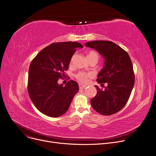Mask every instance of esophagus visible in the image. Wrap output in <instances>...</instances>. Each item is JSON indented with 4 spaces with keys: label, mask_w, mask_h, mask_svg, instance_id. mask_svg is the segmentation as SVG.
<instances>
[{
    "label": "esophagus",
    "mask_w": 156,
    "mask_h": 156,
    "mask_svg": "<svg viewBox=\"0 0 156 156\" xmlns=\"http://www.w3.org/2000/svg\"><path fill=\"white\" fill-rule=\"evenodd\" d=\"M87 87V85H84V84L79 83V88H80V89H84V88H85Z\"/></svg>",
    "instance_id": "obj_1"
}]
</instances>
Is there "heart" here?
Instances as JSON below:
<instances>
[{"label": "heart", "instance_id": "heart-1", "mask_svg": "<svg viewBox=\"0 0 156 156\" xmlns=\"http://www.w3.org/2000/svg\"><path fill=\"white\" fill-rule=\"evenodd\" d=\"M90 57H96L98 59V55L96 51H90L87 55V58ZM75 77L80 82L84 83H87L88 81V80L92 77V74L90 73L80 72L75 75Z\"/></svg>", "mask_w": 156, "mask_h": 156}]
</instances>
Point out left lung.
<instances>
[{"label": "left lung", "instance_id": "8db88e82", "mask_svg": "<svg viewBox=\"0 0 156 156\" xmlns=\"http://www.w3.org/2000/svg\"><path fill=\"white\" fill-rule=\"evenodd\" d=\"M84 45L96 50L105 58L104 67L96 81L102 87L104 83L106 87L103 90L94 86L97 94L91 100V105L101 115L115 114L126 105L134 85L131 58L124 50L111 41L95 40Z\"/></svg>", "mask_w": 156, "mask_h": 156}]
</instances>
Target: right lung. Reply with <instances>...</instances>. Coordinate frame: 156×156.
Segmentation results:
<instances>
[{"label":"right lung","instance_id":"right-lung-1","mask_svg":"<svg viewBox=\"0 0 156 156\" xmlns=\"http://www.w3.org/2000/svg\"><path fill=\"white\" fill-rule=\"evenodd\" d=\"M83 45L76 41L53 43L41 50L32 61L28 78V93L35 106L43 114L59 117L66 112L79 90L76 81L63 87L59 78L65 76L72 56Z\"/></svg>","mask_w":156,"mask_h":156}]
</instances>
